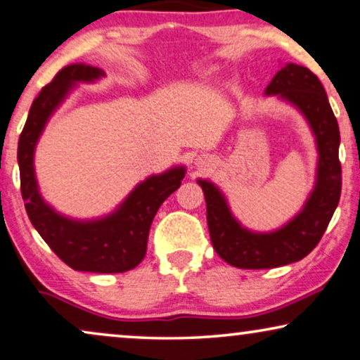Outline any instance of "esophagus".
<instances>
[{
    "label": "esophagus",
    "instance_id": "obj_1",
    "mask_svg": "<svg viewBox=\"0 0 360 360\" xmlns=\"http://www.w3.org/2000/svg\"><path fill=\"white\" fill-rule=\"evenodd\" d=\"M195 165H198V167H202V166L205 165V161H204V160H200V158H199V160L195 161Z\"/></svg>",
    "mask_w": 360,
    "mask_h": 360
}]
</instances>
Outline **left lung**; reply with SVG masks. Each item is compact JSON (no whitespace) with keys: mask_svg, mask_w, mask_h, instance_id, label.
I'll return each mask as SVG.
<instances>
[{"mask_svg":"<svg viewBox=\"0 0 360 360\" xmlns=\"http://www.w3.org/2000/svg\"><path fill=\"white\" fill-rule=\"evenodd\" d=\"M303 115L318 150L314 188L303 209L280 229L253 232L233 217L227 198L214 183L198 179L207 205V225L214 250L229 265L247 270L283 266L304 258L323 237L341 198L339 124L323 84L309 69L285 64L265 89Z\"/></svg>","mask_w":360,"mask_h":360,"instance_id":"left-lung-1","label":"left lung"}]
</instances>
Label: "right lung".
I'll list each match as a JSON object with an SVG mask.
<instances>
[{
    "mask_svg": "<svg viewBox=\"0 0 360 360\" xmlns=\"http://www.w3.org/2000/svg\"><path fill=\"white\" fill-rule=\"evenodd\" d=\"M105 72L85 64H72L57 72L31 105L18 143L21 194L31 224L65 265L77 271L123 273L146 255L148 233L160 205L181 186L184 166H174L141 181L113 212L98 219H72L57 212L39 193L34 171V151L52 113L72 89L94 84Z\"/></svg>",
    "mask_w": 360,
    "mask_h": 360,
    "instance_id": "obj_1",
    "label": "right lung"
}]
</instances>
